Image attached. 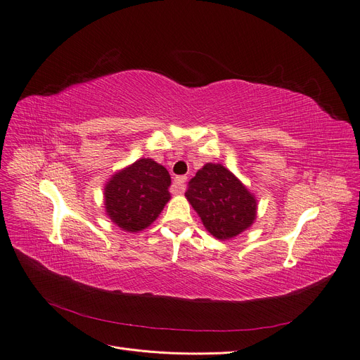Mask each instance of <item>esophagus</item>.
<instances>
[{
    "mask_svg": "<svg viewBox=\"0 0 360 360\" xmlns=\"http://www.w3.org/2000/svg\"><path fill=\"white\" fill-rule=\"evenodd\" d=\"M185 182H186L185 176H176L174 179V186H175L176 193H184L185 191Z\"/></svg>",
    "mask_w": 360,
    "mask_h": 360,
    "instance_id": "1",
    "label": "esophagus"
}]
</instances>
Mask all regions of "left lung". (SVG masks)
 <instances>
[{"label":"left lung","mask_w":360,"mask_h":360,"mask_svg":"<svg viewBox=\"0 0 360 360\" xmlns=\"http://www.w3.org/2000/svg\"><path fill=\"white\" fill-rule=\"evenodd\" d=\"M202 225L217 240H229L253 225L257 200L221 163H206L190 181L185 193Z\"/></svg>","instance_id":"8db88e82"}]
</instances>
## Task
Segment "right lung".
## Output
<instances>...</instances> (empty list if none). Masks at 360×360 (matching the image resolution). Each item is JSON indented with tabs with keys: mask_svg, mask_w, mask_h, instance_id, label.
Segmentation results:
<instances>
[{
	"mask_svg": "<svg viewBox=\"0 0 360 360\" xmlns=\"http://www.w3.org/2000/svg\"><path fill=\"white\" fill-rule=\"evenodd\" d=\"M170 175L153 159H139L117 170L104 186L108 219L127 232L148 228L170 200Z\"/></svg>",
	"mask_w": 360,
	"mask_h": 360,
	"instance_id": "1",
	"label": "right lung"
}]
</instances>
